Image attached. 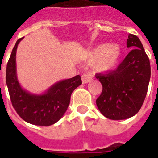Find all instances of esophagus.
<instances>
[{"label": "esophagus", "instance_id": "esophagus-1", "mask_svg": "<svg viewBox=\"0 0 158 158\" xmlns=\"http://www.w3.org/2000/svg\"><path fill=\"white\" fill-rule=\"evenodd\" d=\"M92 80V75L89 74H84L82 75V82L83 84H88Z\"/></svg>", "mask_w": 158, "mask_h": 158}]
</instances>
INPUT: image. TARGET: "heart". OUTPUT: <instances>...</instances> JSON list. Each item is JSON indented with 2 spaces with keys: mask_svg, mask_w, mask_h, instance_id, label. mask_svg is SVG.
<instances>
[{
  "mask_svg": "<svg viewBox=\"0 0 158 158\" xmlns=\"http://www.w3.org/2000/svg\"><path fill=\"white\" fill-rule=\"evenodd\" d=\"M122 56V49L118 44H100L87 55V60L95 62V69L99 72H110L115 69Z\"/></svg>",
  "mask_w": 158,
  "mask_h": 158,
  "instance_id": "1",
  "label": "heart"
}]
</instances>
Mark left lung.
<instances>
[{"label": "left lung", "instance_id": "1", "mask_svg": "<svg viewBox=\"0 0 158 158\" xmlns=\"http://www.w3.org/2000/svg\"><path fill=\"white\" fill-rule=\"evenodd\" d=\"M126 45L134 49L116 69L95 75L102 85L97 106L100 112L110 120H125L137 114L149 84V59L139 38L130 33Z\"/></svg>", "mask_w": 158, "mask_h": 158}]
</instances>
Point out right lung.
<instances>
[{
  "instance_id": "add662e5",
  "label": "right lung",
  "mask_w": 158,
  "mask_h": 158,
  "mask_svg": "<svg viewBox=\"0 0 158 158\" xmlns=\"http://www.w3.org/2000/svg\"><path fill=\"white\" fill-rule=\"evenodd\" d=\"M14 47L6 65V85L11 103L16 112L26 122L35 125L49 126L64 115L69 105L74 89L82 84L80 75L57 82L42 94H33L19 84L16 72V51L22 39Z\"/></svg>"
}]
</instances>
